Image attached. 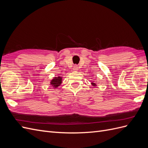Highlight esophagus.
Returning a JSON list of instances; mask_svg holds the SVG:
<instances>
[{
  "label": "esophagus",
  "instance_id": "1",
  "mask_svg": "<svg viewBox=\"0 0 148 148\" xmlns=\"http://www.w3.org/2000/svg\"><path fill=\"white\" fill-rule=\"evenodd\" d=\"M73 70L74 71H77V70H78V66H77V65H74V66H73Z\"/></svg>",
  "mask_w": 148,
  "mask_h": 148
}]
</instances>
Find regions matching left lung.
I'll return each instance as SVG.
<instances>
[{
    "label": "left lung",
    "instance_id": "8db88e82",
    "mask_svg": "<svg viewBox=\"0 0 148 148\" xmlns=\"http://www.w3.org/2000/svg\"><path fill=\"white\" fill-rule=\"evenodd\" d=\"M92 84L93 85V86H96V85L95 83H92Z\"/></svg>",
    "mask_w": 148,
    "mask_h": 148
}]
</instances>
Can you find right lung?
Wrapping results in <instances>:
<instances>
[{
  "mask_svg": "<svg viewBox=\"0 0 148 148\" xmlns=\"http://www.w3.org/2000/svg\"><path fill=\"white\" fill-rule=\"evenodd\" d=\"M62 83V78L60 77H54L51 82V84L53 87L54 88H57L59 86H60V84Z\"/></svg>",
  "mask_w": 148,
  "mask_h": 148,
  "instance_id": "obj_1",
  "label": "right lung"
}]
</instances>
